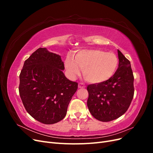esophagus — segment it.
Wrapping results in <instances>:
<instances>
[{
    "mask_svg": "<svg viewBox=\"0 0 153 153\" xmlns=\"http://www.w3.org/2000/svg\"><path fill=\"white\" fill-rule=\"evenodd\" d=\"M85 85L83 84V83H79L78 84V88L79 89H82V88H85Z\"/></svg>",
    "mask_w": 153,
    "mask_h": 153,
    "instance_id": "1",
    "label": "esophagus"
}]
</instances>
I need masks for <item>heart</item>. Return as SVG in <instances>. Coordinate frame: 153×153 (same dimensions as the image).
I'll return each mask as SVG.
<instances>
[{
	"label": "heart",
	"instance_id": "b5f03b06",
	"mask_svg": "<svg viewBox=\"0 0 153 153\" xmlns=\"http://www.w3.org/2000/svg\"><path fill=\"white\" fill-rule=\"evenodd\" d=\"M119 59L112 52L98 49L83 50L75 56L67 57L65 68L71 77H75L83 69V76L92 84H100L110 79L117 71Z\"/></svg>",
	"mask_w": 153,
	"mask_h": 153
}]
</instances>
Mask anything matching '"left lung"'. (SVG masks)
Returning <instances> with one entry per match:
<instances>
[{
	"instance_id": "obj_1",
	"label": "left lung",
	"mask_w": 153,
	"mask_h": 153,
	"mask_svg": "<svg viewBox=\"0 0 153 153\" xmlns=\"http://www.w3.org/2000/svg\"><path fill=\"white\" fill-rule=\"evenodd\" d=\"M119 66L113 76L100 84L88 85L87 106L95 119L113 121L128 110L134 95V76L130 62L118 50Z\"/></svg>"
}]
</instances>
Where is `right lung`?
<instances>
[{"instance_id": "add662e5", "label": "right lung", "mask_w": 153, "mask_h": 153, "mask_svg": "<svg viewBox=\"0 0 153 153\" xmlns=\"http://www.w3.org/2000/svg\"><path fill=\"white\" fill-rule=\"evenodd\" d=\"M61 56L39 48L24 62L19 93L27 112L39 122L52 124L66 116L78 83L64 75Z\"/></svg>"}]
</instances>
